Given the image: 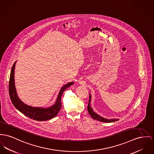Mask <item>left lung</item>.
<instances>
[{
	"instance_id": "left-lung-1",
	"label": "left lung",
	"mask_w": 154,
	"mask_h": 154,
	"mask_svg": "<svg viewBox=\"0 0 154 154\" xmlns=\"http://www.w3.org/2000/svg\"><path fill=\"white\" fill-rule=\"evenodd\" d=\"M91 99V95H89V100L88 106V111L89 113V114L91 115V116L92 117V119L94 120H98V121H100L101 122H104V123H112V122H114L119 120L118 119H104L103 117H102L101 116H99L96 113H94L90 106Z\"/></svg>"
}]
</instances>
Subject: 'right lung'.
Listing matches in <instances>:
<instances>
[{
  "mask_svg": "<svg viewBox=\"0 0 154 154\" xmlns=\"http://www.w3.org/2000/svg\"><path fill=\"white\" fill-rule=\"evenodd\" d=\"M15 62L12 66L11 70L10 79L9 83V92L11 97V102L14 106L27 117L33 119L34 120L43 122L48 120L55 117L58 113H59L60 109H61V96L64 91L69 88L70 86L73 84V82H70L65 85H64L61 89L58 96L57 102L52 107L47 109H43L40 107H33L25 104L20 99H19L17 93L16 91V88L14 86V68H15Z\"/></svg>",
  "mask_w": 154,
  "mask_h": 154,
  "instance_id": "1",
  "label": "right lung"
}]
</instances>
